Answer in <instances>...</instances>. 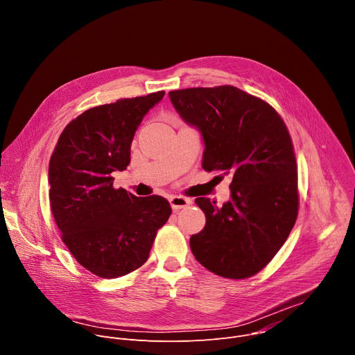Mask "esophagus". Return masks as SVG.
<instances>
[{"label":"esophagus","mask_w":355,"mask_h":355,"mask_svg":"<svg viewBox=\"0 0 355 355\" xmlns=\"http://www.w3.org/2000/svg\"><path fill=\"white\" fill-rule=\"evenodd\" d=\"M189 204H191V199H188V198H184V196H180V195L170 196V205L174 211L187 208Z\"/></svg>","instance_id":"34e87169"}]
</instances>
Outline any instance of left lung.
I'll list each match as a JSON object with an SVG mask.
<instances>
[{"label":"left lung","mask_w":355,"mask_h":355,"mask_svg":"<svg viewBox=\"0 0 355 355\" xmlns=\"http://www.w3.org/2000/svg\"><path fill=\"white\" fill-rule=\"evenodd\" d=\"M171 104L204 143L202 168L232 175L223 207L196 198L207 223L192 234L196 261L216 275L241 279L263 270L297 216L296 160L288 129L263 99L236 87L168 92Z\"/></svg>","instance_id":"8db88e82"}]
</instances>
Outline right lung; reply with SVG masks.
<instances>
[{
	"label": "right lung",
	"instance_id": "obj_1",
	"mask_svg": "<svg viewBox=\"0 0 355 355\" xmlns=\"http://www.w3.org/2000/svg\"><path fill=\"white\" fill-rule=\"evenodd\" d=\"M164 91L125 98L83 112L62 132L49 163L50 208L74 259L101 278L126 275L146 263L168 200L137 198L112 187L130 163L133 136Z\"/></svg>",
	"mask_w": 355,
	"mask_h": 355
}]
</instances>
